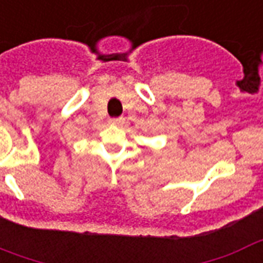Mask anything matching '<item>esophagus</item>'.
I'll return each instance as SVG.
<instances>
[{"label": "esophagus", "instance_id": "1", "mask_svg": "<svg viewBox=\"0 0 263 263\" xmlns=\"http://www.w3.org/2000/svg\"><path fill=\"white\" fill-rule=\"evenodd\" d=\"M124 118L122 117H117V118H110V124H112V125H122L124 124Z\"/></svg>", "mask_w": 263, "mask_h": 263}]
</instances>
